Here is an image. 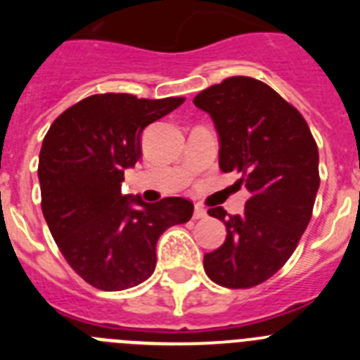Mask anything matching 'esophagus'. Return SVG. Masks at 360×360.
<instances>
[{
    "label": "esophagus",
    "mask_w": 360,
    "mask_h": 360,
    "mask_svg": "<svg viewBox=\"0 0 360 360\" xmlns=\"http://www.w3.org/2000/svg\"><path fill=\"white\" fill-rule=\"evenodd\" d=\"M205 216H207V209L203 207L202 203H196V205H195V214H193V218L200 219V218H205Z\"/></svg>",
    "instance_id": "obj_1"
}]
</instances>
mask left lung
<instances>
[{"label": "left lung", "mask_w": 360, "mask_h": 360, "mask_svg": "<svg viewBox=\"0 0 360 360\" xmlns=\"http://www.w3.org/2000/svg\"><path fill=\"white\" fill-rule=\"evenodd\" d=\"M219 136V169L238 171L249 191L245 212L221 219L227 238L203 256L205 274L221 287L250 288L278 272L297 247L319 189V151L303 115L252 77H229L193 98Z\"/></svg>", "instance_id": "obj_1"}]
</instances>
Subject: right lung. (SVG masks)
<instances>
[{"instance_id":"obj_1","label":"right lung","mask_w":360,"mask_h":360,"mask_svg":"<svg viewBox=\"0 0 360 360\" xmlns=\"http://www.w3.org/2000/svg\"><path fill=\"white\" fill-rule=\"evenodd\" d=\"M184 101L91 95L63 111L44 135L37 167L43 216L68 265L98 290L146 281L162 232L193 216L186 198L148 203L120 191L124 169L142 155L146 126Z\"/></svg>"}]
</instances>
